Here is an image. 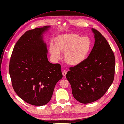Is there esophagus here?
<instances>
[{"mask_svg": "<svg viewBox=\"0 0 124 124\" xmlns=\"http://www.w3.org/2000/svg\"><path fill=\"white\" fill-rule=\"evenodd\" d=\"M66 73H67V70H63V71H62V75H63V76H65L66 75Z\"/></svg>", "mask_w": 124, "mask_h": 124, "instance_id": "1", "label": "esophagus"}]
</instances>
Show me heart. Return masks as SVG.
<instances>
[{
  "label": "heart",
  "instance_id": "heart-1",
  "mask_svg": "<svg viewBox=\"0 0 124 124\" xmlns=\"http://www.w3.org/2000/svg\"><path fill=\"white\" fill-rule=\"evenodd\" d=\"M54 44L51 42L49 50L55 60L61 57V52H65L64 59L68 64L76 65L84 62L89 55L92 48L91 40L87 37L70 33L57 36Z\"/></svg>",
  "mask_w": 124,
  "mask_h": 124
}]
</instances>
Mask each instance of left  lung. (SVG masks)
Returning <instances> with one entry per match:
<instances>
[{
  "mask_svg": "<svg viewBox=\"0 0 124 124\" xmlns=\"http://www.w3.org/2000/svg\"><path fill=\"white\" fill-rule=\"evenodd\" d=\"M95 39L88 58L82 63L69 68L66 77L72 94L82 104L97 101L103 97L113 83L115 60L105 38L92 28Z\"/></svg>",
  "mask_w": 124,
  "mask_h": 124,
  "instance_id": "left-lung-1",
  "label": "left lung"
}]
</instances>
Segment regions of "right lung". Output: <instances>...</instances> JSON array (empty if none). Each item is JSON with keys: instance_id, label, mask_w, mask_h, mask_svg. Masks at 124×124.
<instances>
[{"instance_id": "right-lung-1", "label": "right lung", "mask_w": 124, "mask_h": 124, "mask_svg": "<svg viewBox=\"0 0 124 124\" xmlns=\"http://www.w3.org/2000/svg\"><path fill=\"white\" fill-rule=\"evenodd\" d=\"M50 27L26 31L16 43L10 61L14 90L25 102L37 106L49 102L56 84L62 78L61 65L47 59L42 35Z\"/></svg>"}]
</instances>
